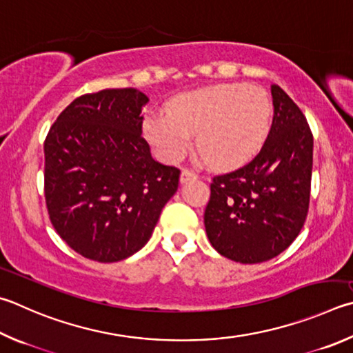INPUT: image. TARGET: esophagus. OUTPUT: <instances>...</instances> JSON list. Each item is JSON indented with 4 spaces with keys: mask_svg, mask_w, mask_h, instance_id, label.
I'll return each instance as SVG.
<instances>
[{
    "mask_svg": "<svg viewBox=\"0 0 353 353\" xmlns=\"http://www.w3.org/2000/svg\"><path fill=\"white\" fill-rule=\"evenodd\" d=\"M196 177H197V174L193 170L185 168L181 172V182H188V181H191V179H196Z\"/></svg>",
    "mask_w": 353,
    "mask_h": 353,
    "instance_id": "1",
    "label": "esophagus"
}]
</instances>
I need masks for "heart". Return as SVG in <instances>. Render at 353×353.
Listing matches in <instances>:
<instances>
[{
    "mask_svg": "<svg viewBox=\"0 0 353 353\" xmlns=\"http://www.w3.org/2000/svg\"><path fill=\"white\" fill-rule=\"evenodd\" d=\"M272 117L273 106L264 89L234 83L176 95L168 112H151L145 119L143 132L165 160L181 159L197 132L203 157L228 168L261 148Z\"/></svg>",
    "mask_w": 353,
    "mask_h": 353,
    "instance_id": "heart-1",
    "label": "heart"
}]
</instances>
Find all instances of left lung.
<instances>
[{"label": "left lung", "instance_id": "left-lung-1", "mask_svg": "<svg viewBox=\"0 0 353 353\" xmlns=\"http://www.w3.org/2000/svg\"><path fill=\"white\" fill-rule=\"evenodd\" d=\"M273 121L261 151L216 174L203 214L208 241L225 258L258 264L296 239L310 202L313 134L303 111L272 85Z\"/></svg>", "mask_w": 353, "mask_h": 353}]
</instances>
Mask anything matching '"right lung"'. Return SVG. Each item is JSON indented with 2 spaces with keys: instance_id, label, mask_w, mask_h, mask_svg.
<instances>
[{
  "instance_id": "right-lung-1",
  "label": "right lung",
  "mask_w": 353,
  "mask_h": 353,
  "mask_svg": "<svg viewBox=\"0 0 353 353\" xmlns=\"http://www.w3.org/2000/svg\"><path fill=\"white\" fill-rule=\"evenodd\" d=\"M143 92L103 89L75 99L44 140V197L55 232L83 258L117 262L150 241L181 170L151 157Z\"/></svg>"
}]
</instances>
